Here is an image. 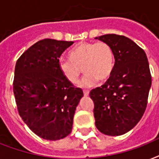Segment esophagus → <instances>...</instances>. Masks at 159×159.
<instances>
[{"label": "esophagus", "instance_id": "esophagus-1", "mask_svg": "<svg viewBox=\"0 0 159 159\" xmlns=\"http://www.w3.org/2000/svg\"><path fill=\"white\" fill-rule=\"evenodd\" d=\"M83 93H84V96H88L89 95V91L84 90L83 91Z\"/></svg>", "mask_w": 159, "mask_h": 159}]
</instances>
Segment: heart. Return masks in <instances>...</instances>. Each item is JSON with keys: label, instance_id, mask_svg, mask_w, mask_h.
<instances>
[{"label": "heart", "instance_id": "heart-1", "mask_svg": "<svg viewBox=\"0 0 159 159\" xmlns=\"http://www.w3.org/2000/svg\"><path fill=\"white\" fill-rule=\"evenodd\" d=\"M70 57L71 59L61 58L59 67L71 83L77 82L83 70L86 74L78 82L81 88L93 87L98 81L106 82L114 70V52L105 42H82L71 51Z\"/></svg>", "mask_w": 159, "mask_h": 159}]
</instances>
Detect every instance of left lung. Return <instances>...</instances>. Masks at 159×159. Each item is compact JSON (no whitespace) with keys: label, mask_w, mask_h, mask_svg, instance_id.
<instances>
[{"label":"left lung","mask_w":159,"mask_h":159,"mask_svg":"<svg viewBox=\"0 0 159 159\" xmlns=\"http://www.w3.org/2000/svg\"><path fill=\"white\" fill-rule=\"evenodd\" d=\"M112 47L115 56L112 76L90 92L97 128L108 136H120L138 124L147 107L152 85L149 64L141 47L124 36L95 37Z\"/></svg>","instance_id":"left-lung-1"}]
</instances>
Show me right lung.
<instances>
[{"mask_svg": "<svg viewBox=\"0 0 159 159\" xmlns=\"http://www.w3.org/2000/svg\"><path fill=\"white\" fill-rule=\"evenodd\" d=\"M73 42L44 39L20 56L15 66L13 92L24 123L37 136L56 141L71 132L81 88H75L59 67L62 53Z\"/></svg>", "mask_w": 159, "mask_h": 159, "instance_id": "right-lung-1", "label": "right lung"}]
</instances>
